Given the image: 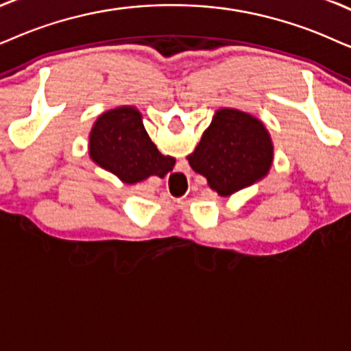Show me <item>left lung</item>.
I'll return each instance as SVG.
<instances>
[{
	"mask_svg": "<svg viewBox=\"0 0 351 351\" xmlns=\"http://www.w3.org/2000/svg\"><path fill=\"white\" fill-rule=\"evenodd\" d=\"M188 160L206 176L208 188L228 197L267 176L274 162L272 137L252 114L220 108Z\"/></svg>",
	"mask_w": 351,
	"mask_h": 351,
	"instance_id": "1",
	"label": "left lung"
}]
</instances>
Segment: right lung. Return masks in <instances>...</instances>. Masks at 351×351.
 Masks as SVG:
<instances>
[{
	"instance_id": "right-lung-1",
	"label": "right lung",
	"mask_w": 351,
	"mask_h": 351,
	"mask_svg": "<svg viewBox=\"0 0 351 351\" xmlns=\"http://www.w3.org/2000/svg\"><path fill=\"white\" fill-rule=\"evenodd\" d=\"M88 155L126 184L152 175L163 178L175 165L171 157L158 152L145 131L143 114L130 105L108 110L97 118L88 134Z\"/></svg>"
}]
</instances>
